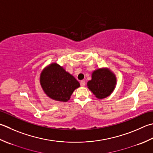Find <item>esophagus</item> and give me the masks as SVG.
<instances>
[{
  "instance_id": "obj_1",
  "label": "esophagus",
  "mask_w": 153,
  "mask_h": 153,
  "mask_svg": "<svg viewBox=\"0 0 153 153\" xmlns=\"http://www.w3.org/2000/svg\"><path fill=\"white\" fill-rule=\"evenodd\" d=\"M80 84H81V85L82 86H85V81H83V80H82V81H81L80 82Z\"/></svg>"
}]
</instances>
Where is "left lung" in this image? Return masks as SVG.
I'll use <instances>...</instances> for the list:
<instances>
[{"instance_id": "8db88e82", "label": "left lung", "mask_w": 153, "mask_h": 153, "mask_svg": "<svg viewBox=\"0 0 153 153\" xmlns=\"http://www.w3.org/2000/svg\"><path fill=\"white\" fill-rule=\"evenodd\" d=\"M117 77L108 68H101L91 74V79L87 83L88 89L98 100H103L112 94L117 85Z\"/></svg>"}]
</instances>
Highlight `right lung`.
I'll list each match as a JSON object with an SVG mask.
<instances>
[{
  "label": "right lung",
  "mask_w": 153,
  "mask_h": 153,
  "mask_svg": "<svg viewBox=\"0 0 153 153\" xmlns=\"http://www.w3.org/2000/svg\"><path fill=\"white\" fill-rule=\"evenodd\" d=\"M40 83L48 97L60 102L70 100L75 89L80 86L72 75L56 62L51 63L42 70Z\"/></svg>",
  "instance_id": "right-lung-1"
}]
</instances>
